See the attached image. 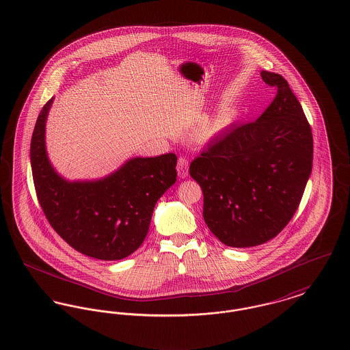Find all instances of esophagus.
<instances>
[{"label": "esophagus", "mask_w": 350, "mask_h": 350, "mask_svg": "<svg viewBox=\"0 0 350 350\" xmlns=\"http://www.w3.org/2000/svg\"><path fill=\"white\" fill-rule=\"evenodd\" d=\"M177 173L181 178H187L189 174V161L185 157H180L177 161Z\"/></svg>", "instance_id": "esophagus-1"}]
</instances>
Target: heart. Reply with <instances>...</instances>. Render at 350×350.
I'll use <instances>...</instances> for the list:
<instances>
[{
	"mask_svg": "<svg viewBox=\"0 0 350 350\" xmlns=\"http://www.w3.org/2000/svg\"><path fill=\"white\" fill-rule=\"evenodd\" d=\"M236 120H237V113L233 109H224L215 116V118H212L209 122L205 124V126L202 128V135L205 137L218 135L225 129L230 128Z\"/></svg>",
	"mask_w": 350,
	"mask_h": 350,
	"instance_id": "heart-1",
	"label": "heart"
}]
</instances>
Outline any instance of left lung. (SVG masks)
Returning <instances> with one entry per match:
<instances>
[{
  "mask_svg": "<svg viewBox=\"0 0 350 350\" xmlns=\"http://www.w3.org/2000/svg\"><path fill=\"white\" fill-rule=\"evenodd\" d=\"M277 89L254 121L234 126L194 159L189 173L202 189L204 219L232 247L275 237L301 202L313 163V135L288 81L261 72Z\"/></svg>",
  "mask_w": 350,
  "mask_h": 350,
  "instance_id": "left-lung-1",
  "label": "left lung"
}]
</instances>
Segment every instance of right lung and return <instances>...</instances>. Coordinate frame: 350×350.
I'll use <instances>...</instances> for the list:
<instances>
[{"instance_id":"add662e5","label":"right lung","mask_w":350,"mask_h":350,"mask_svg":"<svg viewBox=\"0 0 350 350\" xmlns=\"http://www.w3.org/2000/svg\"><path fill=\"white\" fill-rule=\"evenodd\" d=\"M52 103L40 111L30 144L33 183L44 215L77 252L104 261L122 260L141 246L159 198L176 183L177 156L135 157L103 180L69 183L46 154Z\"/></svg>"}]
</instances>
